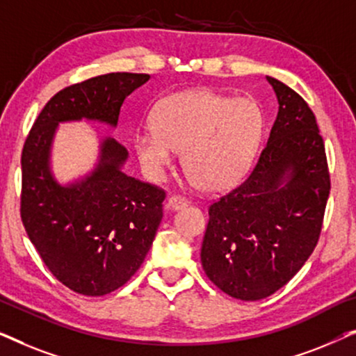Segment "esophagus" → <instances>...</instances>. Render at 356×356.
Segmentation results:
<instances>
[{
  "label": "esophagus",
  "mask_w": 356,
  "mask_h": 356,
  "mask_svg": "<svg viewBox=\"0 0 356 356\" xmlns=\"http://www.w3.org/2000/svg\"><path fill=\"white\" fill-rule=\"evenodd\" d=\"M186 206H188V201L181 196H172V197H168V201H167L168 211H179V209H183Z\"/></svg>",
  "instance_id": "34e87169"
}]
</instances>
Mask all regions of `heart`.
Masks as SVG:
<instances>
[{
    "label": "heart",
    "instance_id": "b5f03b06",
    "mask_svg": "<svg viewBox=\"0 0 356 356\" xmlns=\"http://www.w3.org/2000/svg\"><path fill=\"white\" fill-rule=\"evenodd\" d=\"M154 131L139 133L134 149L140 167L160 178L173 154L181 155L188 181L206 193H220L246 173L262 134V113L254 100L191 89L160 102Z\"/></svg>",
    "mask_w": 356,
    "mask_h": 356
}]
</instances>
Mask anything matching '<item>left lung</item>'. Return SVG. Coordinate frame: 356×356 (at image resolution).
Instances as JSON below:
<instances>
[{
  "label": "left lung",
  "mask_w": 356,
  "mask_h": 356,
  "mask_svg": "<svg viewBox=\"0 0 356 356\" xmlns=\"http://www.w3.org/2000/svg\"><path fill=\"white\" fill-rule=\"evenodd\" d=\"M266 79L279 102L269 139L245 181L209 209L201 248L212 284L243 301L272 295L303 267L330 191L314 113L284 82Z\"/></svg>",
  "instance_id": "1"
}]
</instances>
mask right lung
<instances>
[{"mask_svg":"<svg viewBox=\"0 0 356 356\" xmlns=\"http://www.w3.org/2000/svg\"><path fill=\"white\" fill-rule=\"evenodd\" d=\"M149 79L110 72L66 87L40 111L24 144V228L51 274L76 293L104 296L136 274L162 222L165 193L123 172L128 150L110 136L99 139L90 172L61 183L53 173V140L61 123L115 129L126 97Z\"/></svg>","mask_w":356,"mask_h":356,"instance_id":"right-lung-1","label":"right lung"}]
</instances>
